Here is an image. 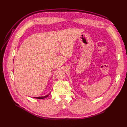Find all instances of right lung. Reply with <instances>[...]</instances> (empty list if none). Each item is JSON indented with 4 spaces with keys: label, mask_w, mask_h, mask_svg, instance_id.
Returning <instances> with one entry per match:
<instances>
[{
    "label": "right lung",
    "mask_w": 127,
    "mask_h": 127,
    "mask_svg": "<svg viewBox=\"0 0 127 127\" xmlns=\"http://www.w3.org/2000/svg\"><path fill=\"white\" fill-rule=\"evenodd\" d=\"M50 93H49L48 94V95H46V96H41V97H34L35 98H36V99H45V98H47V97L50 95Z\"/></svg>",
    "instance_id": "1"
}]
</instances>
